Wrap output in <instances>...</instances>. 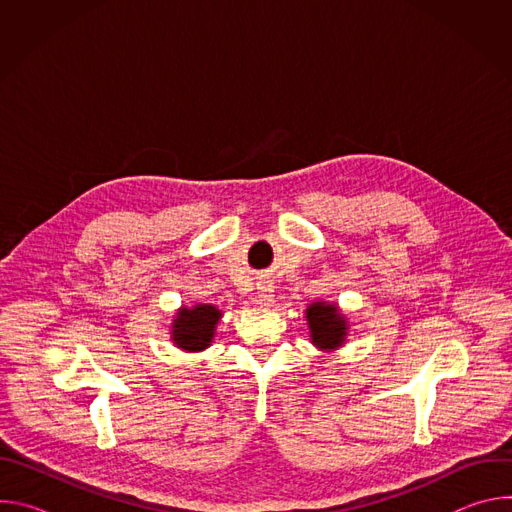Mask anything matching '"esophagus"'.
I'll return each mask as SVG.
<instances>
[{
    "label": "esophagus",
    "mask_w": 512,
    "mask_h": 512,
    "mask_svg": "<svg viewBox=\"0 0 512 512\" xmlns=\"http://www.w3.org/2000/svg\"><path fill=\"white\" fill-rule=\"evenodd\" d=\"M257 306L261 308H269L273 302H275V296H273V285L271 281H261L257 285Z\"/></svg>",
    "instance_id": "esophagus-1"
}]
</instances>
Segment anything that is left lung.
Listing matches in <instances>:
<instances>
[{"instance_id": "1", "label": "left lung", "mask_w": 512, "mask_h": 512, "mask_svg": "<svg viewBox=\"0 0 512 512\" xmlns=\"http://www.w3.org/2000/svg\"><path fill=\"white\" fill-rule=\"evenodd\" d=\"M310 342L324 352H334L346 344L348 318L334 302H312L306 308Z\"/></svg>"}]
</instances>
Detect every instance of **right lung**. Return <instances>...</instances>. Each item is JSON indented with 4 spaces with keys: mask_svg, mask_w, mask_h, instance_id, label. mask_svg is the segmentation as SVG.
Segmentation results:
<instances>
[{
    "mask_svg": "<svg viewBox=\"0 0 512 512\" xmlns=\"http://www.w3.org/2000/svg\"><path fill=\"white\" fill-rule=\"evenodd\" d=\"M221 318L223 312L212 304L182 306L170 324V340L184 352H202L212 344Z\"/></svg>",
    "mask_w": 512,
    "mask_h": 512,
    "instance_id": "right-lung-1",
    "label": "right lung"
}]
</instances>
